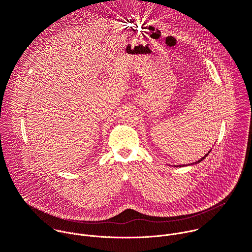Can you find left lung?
Segmentation results:
<instances>
[{
  "instance_id": "left-lung-1",
  "label": "left lung",
  "mask_w": 252,
  "mask_h": 252,
  "mask_svg": "<svg viewBox=\"0 0 252 252\" xmlns=\"http://www.w3.org/2000/svg\"><path fill=\"white\" fill-rule=\"evenodd\" d=\"M208 154H209V152H208ZM208 154H206V155H205V156H204V157H203V158H200V159H199V160H197V161H196V162H195V163H197V162H200V161H201V160H203V159H204V158H206V157H207V156H208ZM176 166H185V165H176Z\"/></svg>"
}]
</instances>
